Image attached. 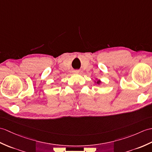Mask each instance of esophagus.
I'll list each match as a JSON object with an SVG mask.
<instances>
[{
  "mask_svg": "<svg viewBox=\"0 0 152 152\" xmlns=\"http://www.w3.org/2000/svg\"><path fill=\"white\" fill-rule=\"evenodd\" d=\"M74 73H76V74L79 73V70H74Z\"/></svg>",
  "mask_w": 152,
  "mask_h": 152,
  "instance_id": "34e87169",
  "label": "esophagus"
}]
</instances>
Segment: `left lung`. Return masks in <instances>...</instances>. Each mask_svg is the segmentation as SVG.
Wrapping results in <instances>:
<instances>
[{
    "label": "left lung",
    "mask_w": 152,
    "mask_h": 152,
    "mask_svg": "<svg viewBox=\"0 0 152 152\" xmlns=\"http://www.w3.org/2000/svg\"><path fill=\"white\" fill-rule=\"evenodd\" d=\"M100 83H101V82H100V80H98V81H97V82H96V83H97V84H100Z\"/></svg>",
    "instance_id": "left-lung-1"
}]
</instances>
